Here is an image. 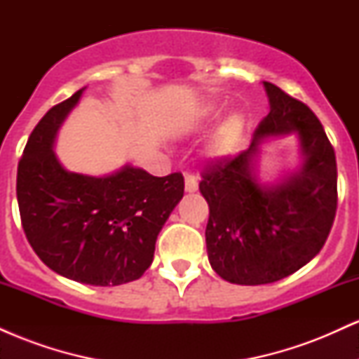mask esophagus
I'll return each instance as SVG.
<instances>
[{
  "label": "esophagus",
  "mask_w": 359,
  "mask_h": 359,
  "mask_svg": "<svg viewBox=\"0 0 359 359\" xmlns=\"http://www.w3.org/2000/svg\"><path fill=\"white\" fill-rule=\"evenodd\" d=\"M197 187H199V180H197V177L192 174H185V191L196 192Z\"/></svg>",
  "instance_id": "obj_1"
}]
</instances>
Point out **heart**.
Returning a JSON list of instances; mask_svg holds the SVG:
<instances>
[{
    "label": "heart",
    "instance_id": "1",
    "mask_svg": "<svg viewBox=\"0 0 359 359\" xmlns=\"http://www.w3.org/2000/svg\"><path fill=\"white\" fill-rule=\"evenodd\" d=\"M245 130H246L245 118L240 116V114H234V116L229 118L228 121L219 128V131H217V138H216L217 150L228 151L236 147L238 143L241 142L243 135H245Z\"/></svg>",
    "mask_w": 359,
    "mask_h": 359
}]
</instances>
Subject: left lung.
Masks as SVG:
<instances>
[{"instance_id": "8db88e82", "label": "left lung", "mask_w": 359, "mask_h": 359, "mask_svg": "<svg viewBox=\"0 0 359 359\" xmlns=\"http://www.w3.org/2000/svg\"><path fill=\"white\" fill-rule=\"evenodd\" d=\"M270 113L248 150L214 158L203 168L199 191L208 201L205 245L221 278L240 285L273 283L302 269L323 250L337 209L336 154L323 125L302 101L263 82ZM299 130L306 163L275 188L250 175L257 142Z\"/></svg>"}]
</instances>
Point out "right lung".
I'll list each match as a JSON object with an SVG mask.
<instances>
[{
    "label": "right lung",
    "instance_id": "obj_1",
    "mask_svg": "<svg viewBox=\"0 0 359 359\" xmlns=\"http://www.w3.org/2000/svg\"><path fill=\"white\" fill-rule=\"evenodd\" d=\"M81 90L34 128L16 174L25 236L55 273L88 285H121L145 273L155 241L184 196V177L125 167L109 177L71 174L52 150Z\"/></svg>",
    "mask_w": 359,
    "mask_h": 359
}]
</instances>
